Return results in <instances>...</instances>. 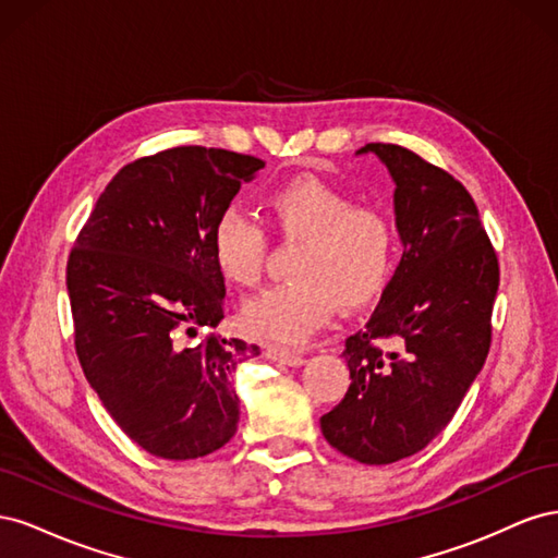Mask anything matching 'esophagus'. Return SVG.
I'll return each instance as SVG.
<instances>
[{
    "instance_id": "obj_1",
    "label": "esophagus",
    "mask_w": 558,
    "mask_h": 558,
    "mask_svg": "<svg viewBox=\"0 0 558 558\" xmlns=\"http://www.w3.org/2000/svg\"><path fill=\"white\" fill-rule=\"evenodd\" d=\"M265 356H267L269 361H279V363H283V365H293V367L305 363V356H302V353H298V351H286V349H267Z\"/></svg>"
}]
</instances>
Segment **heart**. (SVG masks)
<instances>
[{"label": "heart", "mask_w": 558, "mask_h": 558, "mask_svg": "<svg viewBox=\"0 0 558 558\" xmlns=\"http://www.w3.org/2000/svg\"><path fill=\"white\" fill-rule=\"evenodd\" d=\"M277 230L302 240L291 281L251 298L242 320L260 340L302 344L326 324L335 302L342 310L373 300L391 275L396 230L391 218L316 177H298L265 197ZM214 263L232 283L263 277L267 232L246 211L226 209L211 232Z\"/></svg>", "instance_id": "obj_1"}]
</instances>
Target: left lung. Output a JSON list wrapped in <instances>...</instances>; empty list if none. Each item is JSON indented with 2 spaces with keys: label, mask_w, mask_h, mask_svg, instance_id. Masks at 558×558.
Listing matches in <instances>:
<instances>
[{
  "label": "left lung",
  "mask_w": 558,
  "mask_h": 558,
  "mask_svg": "<svg viewBox=\"0 0 558 558\" xmlns=\"http://www.w3.org/2000/svg\"><path fill=\"white\" fill-rule=\"evenodd\" d=\"M396 183L402 258L367 324L347 337L349 391L320 416L349 459L388 465L424 449L459 410L492 347L500 269L475 199L440 167L367 144ZM379 343L395 349L381 352Z\"/></svg>",
  "instance_id": "obj_1"
}]
</instances>
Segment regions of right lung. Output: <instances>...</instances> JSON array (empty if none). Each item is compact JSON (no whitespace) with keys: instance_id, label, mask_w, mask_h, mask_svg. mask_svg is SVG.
<instances>
[{"instance_id":"add662e5","label":"right lung","mask_w":558,"mask_h":558,"mask_svg":"<svg viewBox=\"0 0 558 558\" xmlns=\"http://www.w3.org/2000/svg\"><path fill=\"white\" fill-rule=\"evenodd\" d=\"M263 167L205 146L134 160L99 195L66 260L83 375L130 440L160 459H199L238 430L232 377L260 349L185 337L221 324L211 232Z\"/></svg>"}]
</instances>
